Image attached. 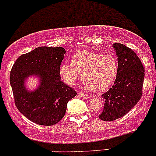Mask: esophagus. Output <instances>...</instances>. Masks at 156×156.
Here are the masks:
<instances>
[{
    "instance_id": "esophagus-1",
    "label": "esophagus",
    "mask_w": 156,
    "mask_h": 156,
    "mask_svg": "<svg viewBox=\"0 0 156 156\" xmlns=\"http://www.w3.org/2000/svg\"><path fill=\"white\" fill-rule=\"evenodd\" d=\"M78 94L81 98L84 99V100H87V99H89L90 97V96H88L87 94H83V93H78Z\"/></svg>"
}]
</instances>
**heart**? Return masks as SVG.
Masks as SVG:
<instances>
[{
	"label": "heart",
	"instance_id": "1",
	"mask_svg": "<svg viewBox=\"0 0 156 156\" xmlns=\"http://www.w3.org/2000/svg\"><path fill=\"white\" fill-rule=\"evenodd\" d=\"M118 72L119 62L114 54L86 50L75 53L72 62H63L59 68V75L67 84H75L82 72L84 87L96 91L108 89L116 79Z\"/></svg>",
	"mask_w": 156,
	"mask_h": 156
}]
</instances>
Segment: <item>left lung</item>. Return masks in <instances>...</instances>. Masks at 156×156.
I'll return each mask as SVG.
<instances>
[{"label": "left lung", "instance_id": "obj_1", "mask_svg": "<svg viewBox=\"0 0 156 156\" xmlns=\"http://www.w3.org/2000/svg\"><path fill=\"white\" fill-rule=\"evenodd\" d=\"M119 62V72L112 87L103 94L104 108L99 115L106 122L123 117L136 106L142 96L144 68L137 55L122 44L112 45Z\"/></svg>", "mask_w": 156, "mask_h": 156}]
</instances>
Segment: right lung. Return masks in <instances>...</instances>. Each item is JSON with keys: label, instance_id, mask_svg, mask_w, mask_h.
Wrapping results in <instances>:
<instances>
[{"label": "right lung", "instance_id": "add662e5", "mask_svg": "<svg viewBox=\"0 0 156 156\" xmlns=\"http://www.w3.org/2000/svg\"><path fill=\"white\" fill-rule=\"evenodd\" d=\"M65 53L63 48L39 47L20 56L11 69L10 81L16 106L37 125L58 123L65 115L68 102L77 94L61 81L59 68ZM32 76L39 78V84L29 91L25 81Z\"/></svg>", "mask_w": 156, "mask_h": 156}]
</instances>
